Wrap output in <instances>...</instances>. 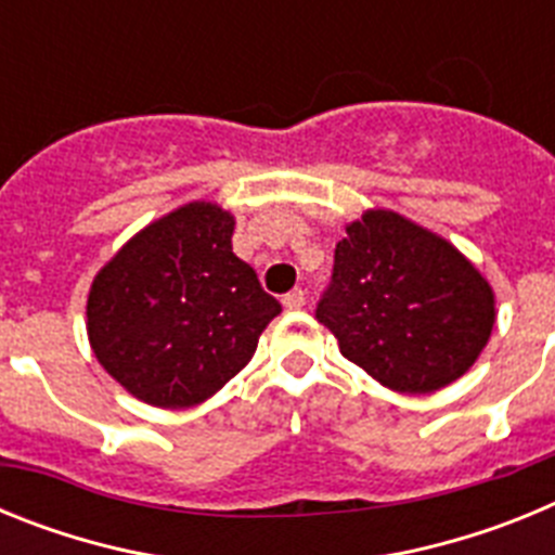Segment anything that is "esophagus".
I'll return each mask as SVG.
<instances>
[{
    "label": "esophagus",
    "instance_id": "34e87169",
    "mask_svg": "<svg viewBox=\"0 0 555 555\" xmlns=\"http://www.w3.org/2000/svg\"><path fill=\"white\" fill-rule=\"evenodd\" d=\"M302 306H306V292H302V288H294V292H288L286 297H283V308H286V311H300Z\"/></svg>",
    "mask_w": 555,
    "mask_h": 555
}]
</instances>
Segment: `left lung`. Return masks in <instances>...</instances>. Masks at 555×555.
Listing matches in <instances>:
<instances>
[{
	"mask_svg": "<svg viewBox=\"0 0 555 555\" xmlns=\"http://www.w3.org/2000/svg\"><path fill=\"white\" fill-rule=\"evenodd\" d=\"M345 230L317 306L341 356L400 395L459 380L498 320L487 278L448 238L395 210H364Z\"/></svg>",
	"mask_w": 555,
	"mask_h": 555,
	"instance_id": "left-lung-1",
	"label": "left lung"
}]
</instances>
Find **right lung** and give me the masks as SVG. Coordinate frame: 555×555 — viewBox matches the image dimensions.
Wrapping results in <instances>:
<instances>
[{"label":"right lung","instance_id":"obj_1","mask_svg":"<svg viewBox=\"0 0 555 555\" xmlns=\"http://www.w3.org/2000/svg\"><path fill=\"white\" fill-rule=\"evenodd\" d=\"M235 219L217 203H185L155 219L96 272L88 341L102 370L155 409H191L255 356L281 313L233 253Z\"/></svg>","mask_w":555,"mask_h":555}]
</instances>
